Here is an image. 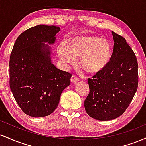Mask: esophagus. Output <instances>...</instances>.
Segmentation results:
<instances>
[{"label":"esophagus","instance_id":"obj_1","mask_svg":"<svg viewBox=\"0 0 146 146\" xmlns=\"http://www.w3.org/2000/svg\"><path fill=\"white\" fill-rule=\"evenodd\" d=\"M79 80H79V78H78V77L75 76V75H72V77L71 78V82L72 83L78 82Z\"/></svg>","mask_w":146,"mask_h":146}]
</instances>
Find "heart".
Listing matches in <instances>:
<instances>
[{
  "mask_svg": "<svg viewBox=\"0 0 146 146\" xmlns=\"http://www.w3.org/2000/svg\"><path fill=\"white\" fill-rule=\"evenodd\" d=\"M58 55L65 64L73 65L80 58V66L88 73L103 69L110 61L112 47L109 41L98 36L75 37L68 45L62 42L58 46Z\"/></svg>",
  "mask_w": 146,
  "mask_h": 146,
  "instance_id": "obj_1",
  "label": "heart"
}]
</instances>
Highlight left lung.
<instances>
[{
	"mask_svg": "<svg viewBox=\"0 0 146 146\" xmlns=\"http://www.w3.org/2000/svg\"><path fill=\"white\" fill-rule=\"evenodd\" d=\"M114 49L110 60L93 78L88 79L90 92L84 101L92 118L108 121L123 114L138 88V63L124 38L112 31Z\"/></svg>",
	"mask_w": 146,
	"mask_h": 146,
	"instance_id": "obj_1",
	"label": "left lung"
}]
</instances>
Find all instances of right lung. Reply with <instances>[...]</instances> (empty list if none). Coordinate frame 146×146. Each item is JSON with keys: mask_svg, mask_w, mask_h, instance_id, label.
<instances>
[{"mask_svg": "<svg viewBox=\"0 0 146 146\" xmlns=\"http://www.w3.org/2000/svg\"><path fill=\"white\" fill-rule=\"evenodd\" d=\"M60 28L40 25L18 37L10 55L9 86L15 100L26 115L48 116L56 109L62 92L72 75L51 62V48Z\"/></svg>", "mask_w": 146, "mask_h": 146, "instance_id": "right-lung-1", "label": "right lung"}]
</instances>
